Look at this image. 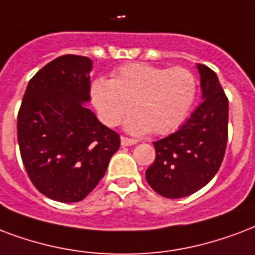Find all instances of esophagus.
<instances>
[{
	"label": "esophagus",
	"instance_id": "obj_1",
	"mask_svg": "<svg viewBox=\"0 0 255 255\" xmlns=\"http://www.w3.org/2000/svg\"><path fill=\"white\" fill-rule=\"evenodd\" d=\"M136 143H137L136 139L127 137V136H122V145H132V144H136Z\"/></svg>",
	"mask_w": 255,
	"mask_h": 255
}]
</instances>
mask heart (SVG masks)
Masks as SVG:
<instances>
[{"label": "heart", "mask_w": 255, "mask_h": 255, "mask_svg": "<svg viewBox=\"0 0 255 255\" xmlns=\"http://www.w3.org/2000/svg\"><path fill=\"white\" fill-rule=\"evenodd\" d=\"M197 87V77L187 68L136 63L116 69L112 80H93L89 92L99 118L107 126H118L133 104L136 114L128 119V131L151 129L155 135H166L187 118Z\"/></svg>", "instance_id": "heart-1"}]
</instances>
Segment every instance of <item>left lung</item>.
Wrapping results in <instances>:
<instances>
[{
    "mask_svg": "<svg viewBox=\"0 0 255 255\" xmlns=\"http://www.w3.org/2000/svg\"><path fill=\"white\" fill-rule=\"evenodd\" d=\"M202 104L174 133L153 141L155 160L145 171L153 191L170 199L205 187L222 164L229 136V100L217 73L203 64Z\"/></svg>",
    "mask_w": 255,
    "mask_h": 255,
    "instance_id": "left-lung-1",
    "label": "left lung"
}]
</instances>
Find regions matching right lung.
<instances>
[{
  "instance_id": "obj_1",
  "label": "right lung",
  "mask_w": 255,
  "mask_h": 255,
  "mask_svg": "<svg viewBox=\"0 0 255 255\" xmlns=\"http://www.w3.org/2000/svg\"><path fill=\"white\" fill-rule=\"evenodd\" d=\"M92 60L64 54L28 83L17 116L19 153L33 186L57 202L83 201L104 176L120 135L89 102Z\"/></svg>"
}]
</instances>
